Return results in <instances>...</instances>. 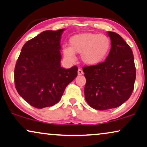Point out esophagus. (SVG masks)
I'll return each mask as SVG.
<instances>
[{
    "instance_id": "obj_1",
    "label": "esophagus",
    "mask_w": 147,
    "mask_h": 147,
    "mask_svg": "<svg viewBox=\"0 0 147 147\" xmlns=\"http://www.w3.org/2000/svg\"><path fill=\"white\" fill-rule=\"evenodd\" d=\"M83 74V70H82L81 68H79V69H78V75H82Z\"/></svg>"
}]
</instances>
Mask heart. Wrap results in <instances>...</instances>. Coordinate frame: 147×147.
<instances>
[{"label": "heart", "instance_id": "heart-1", "mask_svg": "<svg viewBox=\"0 0 147 147\" xmlns=\"http://www.w3.org/2000/svg\"><path fill=\"white\" fill-rule=\"evenodd\" d=\"M110 40L104 34L83 33L73 36L69 40V48L62 50L64 57L73 61L75 54H81L84 64L97 65L103 61L110 48Z\"/></svg>", "mask_w": 147, "mask_h": 147}]
</instances>
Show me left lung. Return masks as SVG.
Masks as SVG:
<instances>
[{
	"instance_id": "8db88e82",
	"label": "left lung",
	"mask_w": 147,
	"mask_h": 147,
	"mask_svg": "<svg viewBox=\"0 0 147 147\" xmlns=\"http://www.w3.org/2000/svg\"><path fill=\"white\" fill-rule=\"evenodd\" d=\"M110 52L104 62L84 66L86 84L85 98L98 110L116 108L130 98L136 79L134 56L128 44L120 35L108 31Z\"/></svg>"
}]
</instances>
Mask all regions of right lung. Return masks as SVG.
Segmentation results:
<instances>
[{
	"label": "right lung",
	"mask_w": 147,
	"mask_h": 147,
	"mask_svg": "<svg viewBox=\"0 0 147 147\" xmlns=\"http://www.w3.org/2000/svg\"><path fill=\"white\" fill-rule=\"evenodd\" d=\"M64 29L44 31L23 45L14 71L19 95L38 109L53 106L60 100L78 68L61 67L60 42Z\"/></svg>",
	"instance_id": "obj_1"
}]
</instances>
